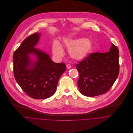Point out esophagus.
<instances>
[{"label": "esophagus", "instance_id": "obj_1", "mask_svg": "<svg viewBox=\"0 0 133 133\" xmlns=\"http://www.w3.org/2000/svg\"><path fill=\"white\" fill-rule=\"evenodd\" d=\"M66 68H67V69H71V65L70 64H66Z\"/></svg>", "mask_w": 133, "mask_h": 133}]
</instances>
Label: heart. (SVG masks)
<instances>
[{"instance_id": "b5f03b06", "label": "heart", "mask_w": 133, "mask_h": 133, "mask_svg": "<svg viewBox=\"0 0 133 133\" xmlns=\"http://www.w3.org/2000/svg\"><path fill=\"white\" fill-rule=\"evenodd\" d=\"M63 44L69 49V52L70 56L77 60H82L87 57L93 46L91 41L84 38L65 39ZM53 52L57 56L63 55V49L58 42H55L53 43Z\"/></svg>"}]
</instances>
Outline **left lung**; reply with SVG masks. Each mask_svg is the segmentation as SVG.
Listing matches in <instances>:
<instances>
[{
  "mask_svg": "<svg viewBox=\"0 0 133 133\" xmlns=\"http://www.w3.org/2000/svg\"><path fill=\"white\" fill-rule=\"evenodd\" d=\"M118 53L112 43L109 52L90 53L76 64L78 86L82 95L94 97L109 91L119 73Z\"/></svg>",
  "mask_w": 133,
  "mask_h": 133,
  "instance_id": "left-lung-1",
  "label": "left lung"
}]
</instances>
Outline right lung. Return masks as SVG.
<instances>
[{
  "instance_id": "right-lung-1",
  "label": "right lung",
  "mask_w": 133,
  "mask_h": 133,
  "mask_svg": "<svg viewBox=\"0 0 133 133\" xmlns=\"http://www.w3.org/2000/svg\"><path fill=\"white\" fill-rule=\"evenodd\" d=\"M40 34L25 38L14 52L13 72L16 81L23 92L35 99H46L54 95L61 75L66 70L64 63H55L45 52L37 49ZM36 57L32 61L29 55Z\"/></svg>"
}]
</instances>
